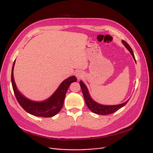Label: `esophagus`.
Returning <instances> with one entry per match:
<instances>
[{
    "mask_svg": "<svg viewBox=\"0 0 153 153\" xmlns=\"http://www.w3.org/2000/svg\"><path fill=\"white\" fill-rule=\"evenodd\" d=\"M76 76L77 77V79H81L84 77V73L81 71H77L76 74Z\"/></svg>",
    "mask_w": 153,
    "mask_h": 153,
    "instance_id": "1",
    "label": "esophagus"
}]
</instances>
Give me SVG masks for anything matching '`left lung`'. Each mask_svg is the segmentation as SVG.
Segmentation results:
<instances>
[{
    "instance_id": "left-lung-1",
    "label": "left lung",
    "mask_w": 153,
    "mask_h": 153,
    "mask_svg": "<svg viewBox=\"0 0 153 153\" xmlns=\"http://www.w3.org/2000/svg\"><path fill=\"white\" fill-rule=\"evenodd\" d=\"M122 43L124 44V45L128 50V51L130 52V53L131 54V55L133 56V59L136 61L134 53H133V52L131 50V47L130 46V45H128L126 42H125L124 40H122ZM79 84H80V85H81V89H82V93H83V95H84V97L85 102L87 106L92 112H94V113H95L96 114L102 115H106L113 114V113H114L115 111H116L118 109H120V108L123 107L125 105H126L127 102H128V100H127L126 102H125L123 103L119 104V105H100V104H99L97 102H95V101H94L92 99L91 97L89 95V92H88V90L87 89L85 85L82 81H80Z\"/></svg>"
}]
</instances>
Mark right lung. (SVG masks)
Wrapping results in <instances>:
<instances>
[{
  "mask_svg": "<svg viewBox=\"0 0 153 153\" xmlns=\"http://www.w3.org/2000/svg\"><path fill=\"white\" fill-rule=\"evenodd\" d=\"M15 62V60L12 66L11 81L15 97L21 107L28 113L37 117H51L57 114L62 107L68 87L71 83L77 81V78L72 76L64 80L51 97L46 100L42 102H33L23 97L16 87L13 74Z\"/></svg>",
  "mask_w": 153,
  "mask_h": 153,
  "instance_id": "add662e5",
  "label": "right lung"
}]
</instances>
